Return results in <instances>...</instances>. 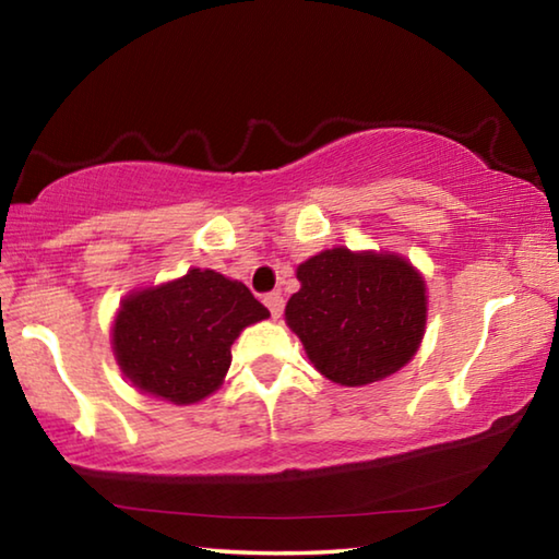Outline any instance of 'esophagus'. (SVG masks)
I'll return each mask as SVG.
<instances>
[{
  "instance_id": "esophagus-1",
  "label": "esophagus",
  "mask_w": 559,
  "mask_h": 559,
  "mask_svg": "<svg viewBox=\"0 0 559 559\" xmlns=\"http://www.w3.org/2000/svg\"><path fill=\"white\" fill-rule=\"evenodd\" d=\"M263 302H266V308L271 310V316H273V318H281V313H283V306H286V300H283V296H281L278 290L269 293V296L263 298Z\"/></svg>"
}]
</instances>
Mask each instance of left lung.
<instances>
[{"mask_svg": "<svg viewBox=\"0 0 559 559\" xmlns=\"http://www.w3.org/2000/svg\"><path fill=\"white\" fill-rule=\"evenodd\" d=\"M286 320L320 374L345 386L394 374L427 325V288L392 253L330 249L298 266Z\"/></svg>", "mask_w": 559, "mask_h": 559, "instance_id": "obj_1", "label": "left lung"}]
</instances>
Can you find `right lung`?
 <instances>
[{
	"instance_id": "right-lung-1",
	"label": "right lung",
	"mask_w": 559,
	"mask_h": 559,
	"mask_svg": "<svg viewBox=\"0 0 559 559\" xmlns=\"http://www.w3.org/2000/svg\"><path fill=\"white\" fill-rule=\"evenodd\" d=\"M269 308L239 281L192 269L126 298L112 325L118 365L140 392L194 404L222 384L241 330Z\"/></svg>"
}]
</instances>
